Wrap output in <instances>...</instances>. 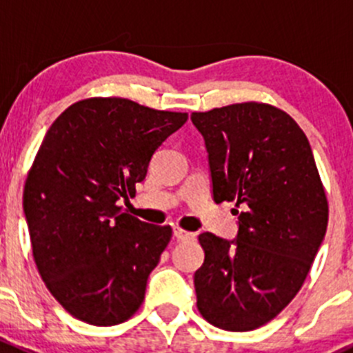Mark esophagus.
<instances>
[{
	"instance_id": "obj_1",
	"label": "esophagus",
	"mask_w": 353,
	"mask_h": 353,
	"mask_svg": "<svg viewBox=\"0 0 353 353\" xmlns=\"http://www.w3.org/2000/svg\"><path fill=\"white\" fill-rule=\"evenodd\" d=\"M174 237H176L177 241H191V239H194V234L186 232V230H183V229H174Z\"/></svg>"
}]
</instances>
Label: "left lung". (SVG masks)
<instances>
[{
    "instance_id": "8db88e82",
    "label": "left lung",
    "mask_w": 353,
    "mask_h": 353,
    "mask_svg": "<svg viewBox=\"0 0 353 353\" xmlns=\"http://www.w3.org/2000/svg\"><path fill=\"white\" fill-rule=\"evenodd\" d=\"M191 121L205 138L215 203L234 201L237 239L199 234L196 305L216 328L251 331L297 295L328 225V199L304 131L263 102H243Z\"/></svg>"
}]
</instances>
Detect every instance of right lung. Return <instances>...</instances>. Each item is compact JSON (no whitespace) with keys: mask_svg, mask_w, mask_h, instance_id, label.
<instances>
[{"mask_svg":"<svg viewBox=\"0 0 353 353\" xmlns=\"http://www.w3.org/2000/svg\"><path fill=\"white\" fill-rule=\"evenodd\" d=\"M186 112L121 97L74 102L51 124L27 174L23 212L32 254L56 301L80 321L112 326L140 309L172 237L117 203L137 193L157 148Z\"/></svg>","mask_w":353,"mask_h":353,"instance_id":"obj_1","label":"right lung"}]
</instances>
